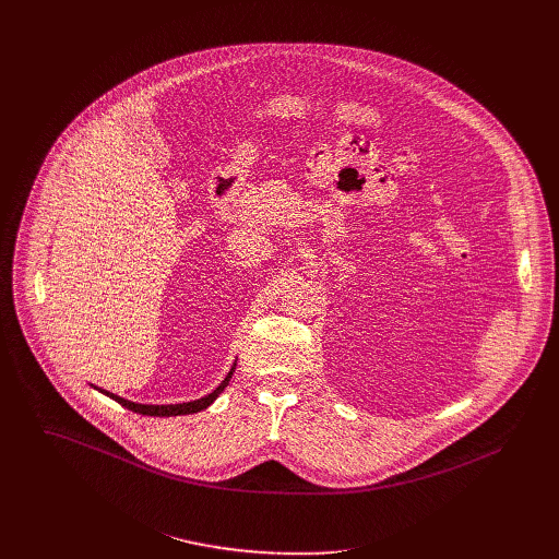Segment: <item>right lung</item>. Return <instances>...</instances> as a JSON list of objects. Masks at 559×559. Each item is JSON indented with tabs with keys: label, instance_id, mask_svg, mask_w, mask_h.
<instances>
[{
	"label": "right lung",
	"instance_id": "right-lung-1",
	"mask_svg": "<svg viewBox=\"0 0 559 559\" xmlns=\"http://www.w3.org/2000/svg\"><path fill=\"white\" fill-rule=\"evenodd\" d=\"M235 368H237V364H235ZM235 368L228 372V377L222 381V385H219L213 394H209V396H204V399L193 400V402H182V404H135V402H129V400L120 399V396H116V394H109V392H105V390H100V392H103L105 396H109V399L120 402L124 408H129V411H133V413H140V415H151V417L189 415V413H198V411L206 408L209 404H213V400L217 399V396L228 388V381L233 379Z\"/></svg>",
	"mask_w": 559,
	"mask_h": 559
}]
</instances>
